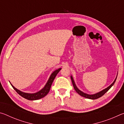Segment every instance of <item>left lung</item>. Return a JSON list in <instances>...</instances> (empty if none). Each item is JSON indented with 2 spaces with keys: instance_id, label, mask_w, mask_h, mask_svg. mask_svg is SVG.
Returning a JSON list of instances; mask_svg holds the SVG:
<instances>
[{
  "instance_id": "left-lung-1",
  "label": "left lung",
  "mask_w": 124,
  "mask_h": 124,
  "mask_svg": "<svg viewBox=\"0 0 124 124\" xmlns=\"http://www.w3.org/2000/svg\"><path fill=\"white\" fill-rule=\"evenodd\" d=\"M116 78H117V77H116ZM116 78H115V80L114 81V82H113L110 86H108V87H107L106 89H104L103 90H102V91H101V92H98V93H97L94 94V95H88V94H87V93H84L83 92L81 91L80 90L78 89L77 87L76 86V85H75V83H74V80H73V77H72V76L70 77L71 80H72V84H73V87H74L75 90L77 91V93H78L79 95H80L81 96H83V97H84L89 98V99H91V100L97 99V98H100V97H102V96L103 95H104V94L105 93H106V92H107V91H108V90L110 89L111 87H112V86H113V85H114V84L115 83V81H116Z\"/></svg>"
}]
</instances>
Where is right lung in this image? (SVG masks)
<instances>
[{
  "label": "right lung",
  "instance_id": "1",
  "mask_svg": "<svg viewBox=\"0 0 124 124\" xmlns=\"http://www.w3.org/2000/svg\"><path fill=\"white\" fill-rule=\"evenodd\" d=\"M61 70V68H59L58 69V70H56L55 71H54V72L51 74V76H50L49 79L48 80L46 84L45 85L44 87L42 90H41L40 91L37 92V93H25V92H23L22 91H20V90L16 89L14 86H12V84L11 85L12 86V87L14 88V89L15 90V91L17 92L20 96H21L22 97L26 98L27 100L32 101V100H37L40 99V98L45 97V96L48 93H49L50 87H51V86L52 85V82H53L54 79L55 78L56 75L57 74V73L60 72Z\"/></svg>",
  "mask_w": 124,
  "mask_h": 124
}]
</instances>
